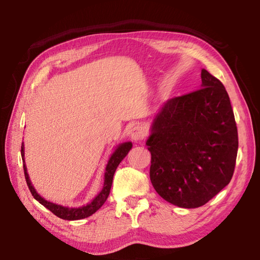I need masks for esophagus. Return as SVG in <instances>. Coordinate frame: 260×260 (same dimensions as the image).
<instances>
[{
	"label": "esophagus",
	"instance_id": "esophagus-1",
	"mask_svg": "<svg viewBox=\"0 0 260 260\" xmlns=\"http://www.w3.org/2000/svg\"><path fill=\"white\" fill-rule=\"evenodd\" d=\"M131 138L134 141H141L146 138V131L141 126H135L133 129L131 131Z\"/></svg>",
	"mask_w": 260,
	"mask_h": 260
}]
</instances>
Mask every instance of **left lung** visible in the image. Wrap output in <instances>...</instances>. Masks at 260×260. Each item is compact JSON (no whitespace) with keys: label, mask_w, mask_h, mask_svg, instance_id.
I'll use <instances>...</instances> for the list:
<instances>
[{"label":"left lung","mask_w":260,"mask_h":260,"mask_svg":"<svg viewBox=\"0 0 260 260\" xmlns=\"http://www.w3.org/2000/svg\"><path fill=\"white\" fill-rule=\"evenodd\" d=\"M201 78L200 89L162 105L146 143L155 190L186 209L206 204L231 182L239 148L226 88L204 69Z\"/></svg>","instance_id":"obj_1"}]
</instances>
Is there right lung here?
<instances>
[{"label": "right lung", "instance_id": "right-lung-1", "mask_svg": "<svg viewBox=\"0 0 260 260\" xmlns=\"http://www.w3.org/2000/svg\"><path fill=\"white\" fill-rule=\"evenodd\" d=\"M132 144L131 142H125L121 143L119 146L117 147L116 150L110 157V159L108 161V165L105 167V172H104V184L102 190L100 191V193L95 199L88 203L87 205L83 206H79V208H68V206H61L58 204L51 203V202L46 201L43 197H41L39 193L35 190L34 187L30 183L29 177L27 174V169H26L25 165V158H24V144H21V158H23V164H24V174H25V179H26V183H27L28 189L30 193H32L33 197L37 200L39 203L42 204L43 206L51 211L52 213L60 219L64 220H79V219H83L87 218L91 215L93 213H95L101 206L104 204V202L107 201L109 193H110V189H111L112 186V180H113V175L114 172H116L118 165L120 164V161L124 159L126 157L127 153L132 149Z\"/></svg>", "mask_w": 260, "mask_h": 260}]
</instances>
